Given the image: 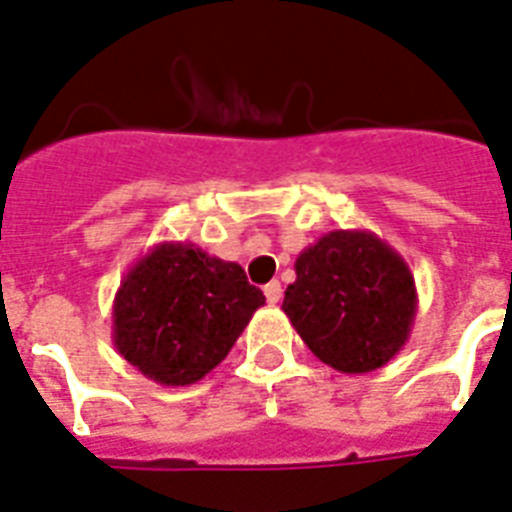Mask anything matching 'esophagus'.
<instances>
[{"label": "esophagus", "mask_w": 512, "mask_h": 512, "mask_svg": "<svg viewBox=\"0 0 512 512\" xmlns=\"http://www.w3.org/2000/svg\"><path fill=\"white\" fill-rule=\"evenodd\" d=\"M264 296H267L269 304H280L282 298V285L277 280H272L269 285H264Z\"/></svg>", "instance_id": "obj_1"}]
</instances>
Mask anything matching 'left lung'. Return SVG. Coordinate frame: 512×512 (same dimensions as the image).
Returning <instances> with one entry per match:
<instances>
[{"instance_id": "1", "label": "left lung", "mask_w": 512, "mask_h": 512, "mask_svg": "<svg viewBox=\"0 0 512 512\" xmlns=\"http://www.w3.org/2000/svg\"><path fill=\"white\" fill-rule=\"evenodd\" d=\"M282 312L320 362L359 375L402 351L418 288L407 261L375 232L335 230L298 253Z\"/></svg>"}]
</instances>
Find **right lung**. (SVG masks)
Masks as SVG:
<instances>
[{
    "label": "right lung",
    "mask_w": 512,
    "mask_h": 512,
    "mask_svg": "<svg viewBox=\"0 0 512 512\" xmlns=\"http://www.w3.org/2000/svg\"><path fill=\"white\" fill-rule=\"evenodd\" d=\"M264 293L235 261L192 243H158L113 298V346L145 378L190 386L222 362Z\"/></svg>",
    "instance_id": "1"
}]
</instances>
